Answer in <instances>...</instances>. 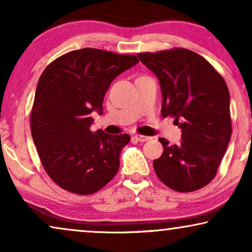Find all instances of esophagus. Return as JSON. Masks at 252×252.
<instances>
[{
  "label": "esophagus",
  "mask_w": 252,
  "mask_h": 252,
  "mask_svg": "<svg viewBox=\"0 0 252 252\" xmlns=\"http://www.w3.org/2000/svg\"><path fill=\"white\" fill-rule=\"evenodd\" d=\"M134 139H135L136 141H139V142H146V141L150 140L151 137L146 136V135H139V134H136V135H134Z\"/></svg>",
  "instance_id": "esophagus-1"
}]
</instances>
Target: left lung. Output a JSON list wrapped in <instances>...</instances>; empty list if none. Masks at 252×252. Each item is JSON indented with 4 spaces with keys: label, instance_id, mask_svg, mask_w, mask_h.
<instances>
[{
    "label": "left lung",
    "instance_id": "8db88e82",
    "mask_svg": "<svg viewBox=\"0 0 252 252\" xmlns=\"http://www.w3.org/2000/svg\"><path fill=\"white\" fill-rule=\"evenodd\" d=\"M137 57L159 81L161 116L174 117L181 128L179 146L159 137L164 151L155 172L173 190L201 189L216 177L232 135L226 82L205 58L184 48Z\"/></svg>",
    "mask_w": 252,
    "mask_h": 252
}]
</instances>
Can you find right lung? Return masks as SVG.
Masks as SVG:
<instances>
[{"instance_id":"add662e5","label":"right lung","mask_w":252,"mask_h":252,"mask_svg":"<svg viewBox=\"0 0 252 252\" xmlns=\"http://www.w3.org/2000/svg\"><path fill=\"white\" fill-rule=\"evenodd\" d=\"M136 63L134 55L84 48L58 57L41 74L31 133L44 170L65 190L93 194L118 172L130 136L92 132V112L103 115L111 82Z\"/></svg>"}]
</instances>
